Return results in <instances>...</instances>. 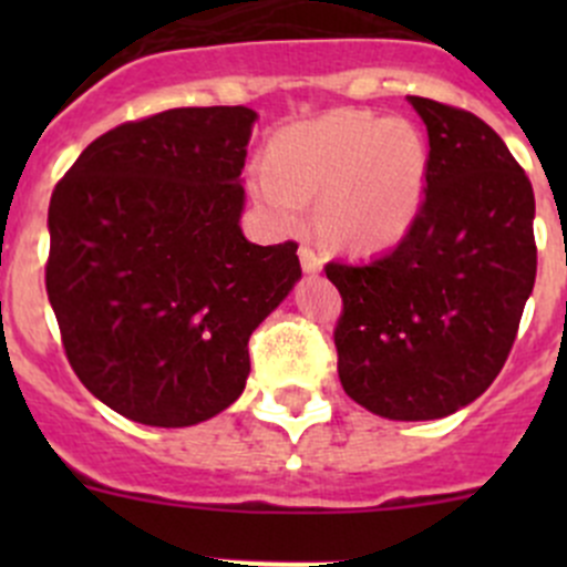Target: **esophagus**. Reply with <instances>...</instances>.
Instances as JSON below:
<instances>
[{
  "instance_id": "obj_1",
  "label": "esophagus",
  "mask_w": 567,
  "mask_h": 567,
  "mask_svg": "<svg viewBox=\"0 0 567 567\" xmlns=\"http://www.w3.org/2000/svg\"><path fill=\"white\" fill-rule=\"evenodd\" d=\"M299 257H301V268H305L307 274H318L320 266H323V260H320V255L310 247V244H301Z\"/></svg>"
}]
</instances>
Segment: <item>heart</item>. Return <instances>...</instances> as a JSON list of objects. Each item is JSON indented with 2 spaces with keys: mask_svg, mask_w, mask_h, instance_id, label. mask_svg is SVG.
I'll return each mask as SVG.
<instances>
[{
  "mask_svg": "<svg viewBox=\"0 0 567 567\" xmlns=\"http://www.w3.org/2000/svg\"><path fill=\"white\" fill-rule=\"evenodd\" d=\"M427 175L425 140L409 120L331 109L279 131L251 173L257 205L282 230L320 197L318 227L351 251L390 249L414 225Z\"/></svg>",
  "mask_w": 567,
  "mask_h": 567,
  "instance_id": "1",
  "label": "heart"
}]
</instances>
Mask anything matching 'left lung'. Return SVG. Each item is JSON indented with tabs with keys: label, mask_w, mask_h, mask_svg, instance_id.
<instances>
[{
	"label": "left lung",
	"mask_w": 567,
	"mask_h": 567,
	"mask_svg": "<svg viewBox=\"0 0 567 567\" xmlns=\"http://www.w3.org/2000/svg\"><path fill=\"white\" fill-rule=\"evenodd\" d=\"M427 128L425 197L370 262H326L342 296L337 373L386 420H439L491 386L537 271L535 194L522 164L466 109L409 95Z\"/></svg>",
	"instance_id": "1"
}]
</instances>
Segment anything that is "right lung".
Listing matches in <instances>:
<instances>
[{
    "mask_svg": "<svg viewBox=\"0 0 567 567\" xmlns=\"http://www.w3.org/2000/svg\"><path fill=\"white\" fill-rule=\"evenodd\" d=\"M247 106H183L90 142L49 205L45 293L84 386L186 427L236 403L249 337L301 277L299 244L244 238Z\"/></svg>",
    "mask_w": 567,
    "mask_h": 567,
    "instance_id": "right-lung-1",
    "label": "right lung"
}]
</instances>
